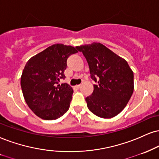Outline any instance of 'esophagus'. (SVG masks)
<instances>
[{
  "label": "esophagus",
  "mask_w": 159,
  "mask_h": 159,
  "mask_svg": "<svg viewBox=\"0 0 159 159\" xmlns=\"http://www.w3.org/2000/svg\"><path fill=\"white\" fill-rule=\"evenodd\" d=\"M80 86H81V85H80H80H76V88H77V89H80Z\"/></svg>",
  "instance_id": "1"
}]
</instances>
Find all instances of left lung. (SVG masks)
Here are the masks:
<instances>
[{"label":"left lung","instance_id":"1","mask_svg":"<svg viewBox=\"0 0 159 159\" xmlns=\"http://www.w3.org/2000/svg\"><path fill=\"white\" fill-rule=\"evenodd\" d=\"M76 48L85 56L91 79L98 83L93 85L92 94L85 98L88 108L101 118L116 116L133 94L134 72L125 59L99 43Z\"/></svg>","mask_w":159,"mask_h":159}]
</instances>
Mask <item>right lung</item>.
I'll return each instance as SVG.
<instances>
[{"label": "right lung", "mask_w": 159, "mask_h": 159, "mask_svg": "<svg viewBox=\"0 0 159 159\" xmlns=\"http://www.w3.org/2000/svg\"><path fill=\"white\" fill-rule=\"evenodd\" d=\"M77 51L63 44L52 45L29 59L20 78L25 101L34 114L45 120L62 116L69 109L73 89L65 79L67 59Z\"/></svg>", "instance_id": "1"}]
</instances>
